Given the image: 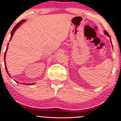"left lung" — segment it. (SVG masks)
<instances>
[{
	"label": "left lung",
	"instance_id": "8db88e82",
	"mask_svg": "<svg viewBox=\"0 0 121 121\" xmlns=\"http://www.w3.org/2000/svg\"><path fill=\"white\" fill-rule=\"evenodd\" d=\"M104 33H105V34L106 35V36H109V37H110V35H109V34H108V32H107L106 30H104ZM110 41H111V43H112V40H111V39H110Z\"/></svg>",
	"mask_w": 121,
	"mask_h": 121
}]
</instances>
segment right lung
<instances>
[{"label":"right lung","instance_id":"add662e5","mask_svg":"<svg viewBox=\"0 0 121 121\" xmlns=\"http://www.w3.org/2000/svg\"><path fill=\"white\" fill-rule=\"evenodd\" d=\"M24 22V20H21L20 22H19V23H18L16 25V26H15V27L13 28V30H12V32H11V38H10V39H9V40H11V39H12V37L13 36V34H14V32H15V30H17V29L18 28H19V27H20V26L21 24H22V23H23V22ZM7 48H8V47H7V49H6V51H5V53H4V64H5V70H6V72H7V73H8V74H9V73H8V70H7V67H6V66H5V53H6V51H7ZM17 82V81H16ZM34 84H35V83H32V84H27L26 85H34Z\"/></svg>","mask_w":121,"mask_h":121}]
</instances>
